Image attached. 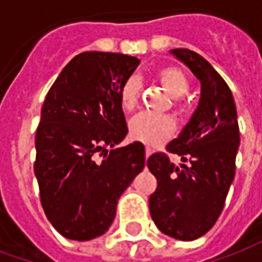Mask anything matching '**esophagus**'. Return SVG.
Masks as SVG:
<instances>
[{"instance_id":"esophagus-1","label":"esophagus","mask_w":262,"mask_h":262,"mask_svg":"<svg viewBox=\"0 0 262 262\" xmlns=\"http://www.w3.org/2000/svg\"><path fill=\"white\" fill-rule=\"evenodd\" d=\"M150 154H151V148L146 147V157H150Z\"/></svg>"}]
</instances>
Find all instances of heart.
<instances>
[{
	"instance_id": "heart-1",
	"label": "heart",
	"mask_w": 262,
	"mask_h": 262,
	"mask_svg": "<svg viewBox=\"0 0 262 262\" xmlns=\"http://www.w3.org/2000/svg\"><path fill=\"white\" fill-rule=\"evenodd\" d=\"M159 81L172 98L185 95L189 90L187 75L178 67H165L160 70ZM140 97V84L136 77H130L119 90V102L122 108L130 112L136 108ZM176 130V120L167 115H154L143 112L130 120L129 132L135 140L150 146L164 142Z\"/></svg>"
}]
</instances>
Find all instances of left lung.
Listing matches in <instances>:
<instances>
[{
	"mask_svg": "<svg viewBox=\"0 0 262 262\" xmlns=\"http://www.w3.org/2000/svg\"><path fill=\"white\" fill-rule=\"evenodd\" d=\"M170 52L201 81V98L189 122L167 146L182 164L171 163L164 153L148 157V170L157 178L148 208L164 234L191 242L208 233L223 210L234 180L240 133L236 103L219 73L192 50Z\"/></svg>",
	"mask_w": 262,
	"mask_h": 262,
	"instance_id": "obj_1",
	"label": "left lung"
}]
</instances>
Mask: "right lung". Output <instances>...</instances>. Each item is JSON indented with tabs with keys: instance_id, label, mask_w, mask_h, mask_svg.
Wrapping results in <instances>:
<instances>
[{
	"instance_id": "right-lung-1",
	"label": "right lung",
	"mask_w": 262,
	"mask_h": 262,
	"mask_svg": "<svg viewBox=\"0 0 262 262\" xmlns=\"http://www.w3.org/2000/svg\"><path fill=\"white\" fill-rule=\"evenodd\" d=\"M139 64L126 54L84 52L46 95L35 137V176L43 210L66 238L102 236L120 195L144 168L140 142L114 148L127 135L119 90ZM106 147L113 150L98 162Z\"/></svg>"
}]
</instances>
